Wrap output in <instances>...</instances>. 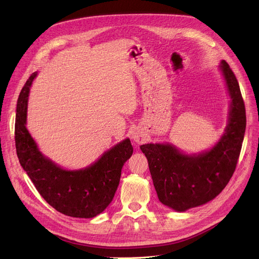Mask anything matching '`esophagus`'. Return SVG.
Wrapping results in <instances>:
<instances>
[{"label":"esophagus","mask_w":259,"mask_h":259,"mask_svg":"<svg viewBox=\"0 0 259 259\" xmlns=\"http://www.w3.org/2000/svg\"><path fill=\"white\" fill-rule=\"evenodd\" d=\"M131 139L137 143V144H142L144 141H145V138H144V135L140 132V130H138V129H134L133 131H132V133H131Z\"/></svg>","instance_id":"obj_1"}]
</instances>
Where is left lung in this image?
I'll list each match as a JSON object with an SVG mask.
<instances>
[{
	"mask_svg": "<svg viewBox=\"0 0 259 259\" xmlns=\"http://www.w3.org/2000/svg\"><path fill=\"white\" fill-rule=\"evenodd\" d=\"M231 98L228 125L210 150L188 155L170 144H145V153L158 199L184 212L219 195L235 171L246 131V108L235 74L226 61L220 65Z\"/></svg>",
	"mask_w": 259,
	"mask_h": 259,
	"instance_id": "1",
	"label": "left lung"
}]
</instances>
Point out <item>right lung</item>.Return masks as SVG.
Segmentation results:
<instances>
[{
    "label": "right lung",
    "instance_id": "obj_1",
    "mask_svg": "<svg viewBox=\"0 0 259 259\" xmlns=\"http://www.w3.org/2000/svg\"><path fill=\"white\" fill-rule=\"evenodd\" d=\"M36 74L33 72L27 79L17 104L15 140L19 161L51 207L67 216L92 219L112 201L121 168L132 155L133 147L126 139L80 170H65L54 164L40 153L26 128L28 95Z\"/></svg>",
    "mask_w": 259,
    "mask_h": 259
}]
</instances>
